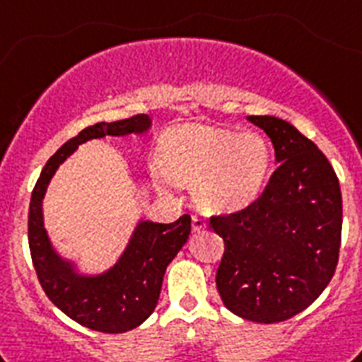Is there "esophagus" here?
<instances>
[{
  "label": "esophagus",
  "mask_w": 362,
  "mask_h": 362,
  "mask_svg": "<svg viewBox=\"0 0 362 362\" xmlns=\"http://www.w3.org/2000/svg\"><path fill=\"white\" fill-rule=\"evenodd\" d=\"M191 222H193V231H200V229H204L207 226L206 218H204V216H199V215L191 216Z\"/></svg>",
  "instance_id": "1"
}]
</instances>
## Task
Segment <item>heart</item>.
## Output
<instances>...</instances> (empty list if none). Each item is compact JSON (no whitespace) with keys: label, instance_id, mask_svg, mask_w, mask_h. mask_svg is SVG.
<instances>
[{"label":"heart","instance_id":"heart-1","mask_svg":"<svg viewBox=\"0 0 362 362\" xmlns=\"http://www.w3.org/2000/svg\"><path fill=\"white\" fill-rule=\"evenodd\" d=\"M162 163L171 180L193 185L202 209L237 213L262 193L272 169V147L255 131L187 125L168 138Z\"/></svg>","mask_w":362,"mask_h":362}]
</instances>
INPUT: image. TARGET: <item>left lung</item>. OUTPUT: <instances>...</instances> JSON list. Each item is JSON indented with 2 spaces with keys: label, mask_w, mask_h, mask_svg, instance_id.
Masks as SVG:
<instances>
[{
  "label": "left lung",
  "mask_w": 362,
  "mask_h": 362,
  "mask_svg": "<svg viewBox=\"0 0 362 362\" xmlns=\"http://www.w3.org/2000/svg\"><path fill=\"white\" fill-rule=\"evenodd\" d=\"M247 120L269 136L279 168L250 207L209 220L226 244L216 288L229 312L272 325L306 310L332 281L342 199L332 163L297 127L268 115Z\"/></svg>",
  "instance_id": "1"
}]
</instances>
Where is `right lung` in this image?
I'll use <instances>...</instances> for the list:
<instances>
[{"mask_svg": "<svg viewBox=\"0 0 362 362\" xmlns=\"http://www.w3.org/2000/svg\"><path fill=\"white\" fill-rule=\"evenodd\" d=\"M151 125L149 115H136L86 127L50 156L30 197L29 246L40 284L65 315L96 332H129L155 312L165 269L189 238L191 216H180L173 224L140 218L111 268L86 273L80 272L76 260L59 255L50 240L43 218V199L54 173L81 144L105 136H142Z\"/></svg>", "mask_w": 362, "mask_h": 362, "instance_id": "1", "label": "right lung"}]
</instances>
